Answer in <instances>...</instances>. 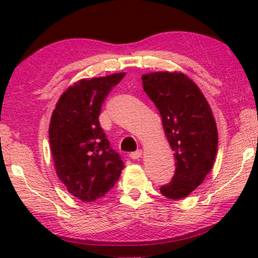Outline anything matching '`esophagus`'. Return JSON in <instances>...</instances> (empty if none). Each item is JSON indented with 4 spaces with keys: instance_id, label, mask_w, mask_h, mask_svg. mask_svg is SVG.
<instances>
[{
    "instance_id": "34e87169",
    "label": "esophagus",
    "mask_w": 258,
    "mask_h": 258,
    "mask_svg": "<svg viewBox=\"0 0 258 258\" xmlns=\"http://www.w3.org/2000/svg\"><path fill=\"white\" fill-rule=\"evenodd\" d=\"M143 155V150H137V152H135V153H131L130 154V158L131 159H133V160H137V159H139L141 158V156Z\"/></svg>"
}]
</instances>
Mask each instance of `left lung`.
<instances>
[{
  "label": "left lung",
  "instance_id": "left-lung-1",
  "mask_svg": "<svg viewBox=\"0 0 258 258\" xmlns=\"http://www.w3.org/2000/svg\"><path fill=\"white\" fill-rule=\"evenodd\" d=\"M142 81L160 112L176 160L172 182L160 191L168 199H183L204 182L214 166L218 144L214 114L200 88L183 73L144 74Z\"/></svg>",
  "mask_w": 258,
  "mask_h": 258
}]
</instances>
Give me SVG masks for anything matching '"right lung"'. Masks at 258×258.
Instances as JSON below:
<instances>
[{"label": "right lung", "instance_id": "right-lung-1", "mask_svg": "<svg viewBox=\"0 0 258 258\" xmlns=\"http://www.w3.org/2000/svg\"><path fill=\"white\" fill-rule=\"evenodd\" d=\"M125 75L79 80L63 92L52 112L48 133L55 172L68 191L85 203L104 197L123 168L98 116L105 97Z\"/></svg>", "mask_w": 258, "mask_h": 258}]
</instances>
